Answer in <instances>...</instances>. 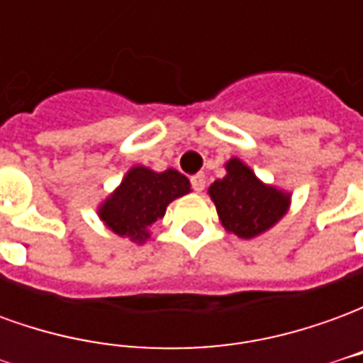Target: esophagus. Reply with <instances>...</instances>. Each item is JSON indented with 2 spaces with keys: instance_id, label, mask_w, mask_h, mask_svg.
Here are the masks:
<instances>
[{
  "instance_id": "34e87169",
  "label": "esophagus",
  "mask_w": 363,
  "mask_h": 363,
  "mask_svg": "<svg viewBox=\"0 0 363 363\" xmlns=\"http://www.w3.org/2000/svg\"><path fill=\"white\" fill-rule=\"evenodd\" d=\"M190 184H192V189L196 190V192H202L206 186V174L204 173L194 174V177L190 179Z\"/></svg>"
}]
</instances>
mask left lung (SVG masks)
<instances>
[{
	"mask_svg": "<svg viewBox=\"0 0 363 363\" xmlns=\"http://www.w3.org/2000/svg\"><path fill=\"white\" fill-rule=\"evenodd\" d=\"M223 228L243 239L272 228L288 210L289 196L267 186L239 159L228 163V174L210 186Z\"/></svg>",
	"mask_w": 363,
	"mask_h": 363,
	"instance_id": "obj_1",
	"label": "left lung"
}]
</instances>
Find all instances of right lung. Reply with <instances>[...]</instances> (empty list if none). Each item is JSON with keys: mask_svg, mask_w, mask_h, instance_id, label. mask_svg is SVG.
I'll list each match as a JSON object with an SVG mask.
<instances>
[{"mask_svg": "<svg viewBox=\"0 0 363 363\" xmlns=\"http://www.w3.org/2000/svg\"><path fill=\"white\" fill-rule=\"evenodd\" d=\"M190 192L189 179L174 169L153 173L145 167H134L118 190L101 208V220L108 228L142 243L147 228L163 218L169 202Z\"/></svg>", "mask_w": 363, "mask_h": 363, "instance_id": "add662e5", "label": "right lung"}]
</instances>
